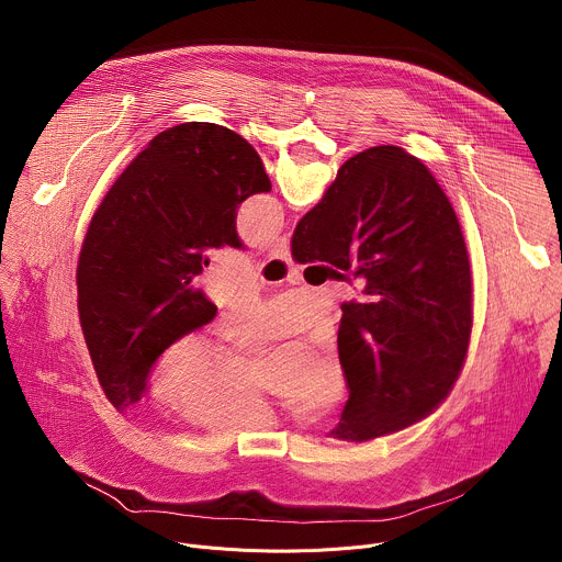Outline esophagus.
Listing matches in <instances>:
<instances>
[{"mask_svg":"<svg viewBox=\"0 0 562 562\" xmlns=\"http://www.w3.org/2000/svg\"><path fill=\"white\" fill-rule=\"evenodd\" d=\"M269 256H271V258H280V260H289V239H286V237H280L278 243L271 247Z\"/></svg>","mask_w":562,"mask_h":562,"instance_id":"1","label":"esophagus"}]
</instances>
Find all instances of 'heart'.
<instances>
[{"label": "heart", "mask_w": 562, "mask_h": 562, "mask_svg": "<svg viewBox=\"0 0 562 562\" xmlns=\"http://www.w3.org/2000/svg\"><path fill=\"white\" fill-rule=\"evenodd\" d=\"M215 397L222 403V409L228 418L243 423L269 420L271 409L265 400L260 384L254 375L245 371H224V358L217 351L184 345L176 351L169 371V389L176 393H193L206 389L215 382ZM342 391V373L336 360L327 362L319 371L317 391L311 407H325L340 395Z\"/></svg>", "instance_id": "obj_1"}]
</instances>
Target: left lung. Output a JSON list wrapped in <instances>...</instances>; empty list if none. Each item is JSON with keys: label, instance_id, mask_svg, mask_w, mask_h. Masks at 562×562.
<instances>
[{"label": "left lung", "instance_id": "8db88e82", "mask_svg": "<svg viewBox=\"0 0 562 562\" xmlns=\"http://www.w3.org/2000/svg\"><path fill=\"white\" fill-rule=\"evenodd\" d=\"M267 191L258 150L211 122L155 135L109 189L75 278L79 325L117 412L142 400L165 349L215 317L193 278L209 267L206 249L243 247L235 211Z\"/></svg>", "mask_w": 562, "mask_h": 562}]
</instances>
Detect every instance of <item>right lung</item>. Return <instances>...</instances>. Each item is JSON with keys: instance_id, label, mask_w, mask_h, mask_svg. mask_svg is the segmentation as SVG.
I'll return each mask as SVG.
<instances>
[{"instance_id": "add662e5", "label": "right lung", "mask_w": 562, "mask_h": 562, "mask_svg": "<svg viewBox=\"0 0 562 562\" xmlns=\"http://www.w3.org/2000/svg\"><path fill=\"white\" fill-rule=\"evenodd\" d=\"M291 256L345 271L356 262L364 280L342 304L349 400L334 438L367 442L434 414L464 364L471 269L456 211L420 159L400 146L347 159L297 222Z\"/></svg>"}]
</instances>
